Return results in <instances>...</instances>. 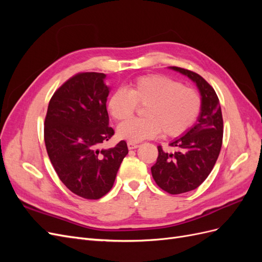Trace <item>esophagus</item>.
Wrapping results in <instances>:
<instances>
[{"label":"esophagus","mask_w":262,"mask_h":262,"mask_svg":"<svg viewBox=\"0 0 262 262\" xmlns=\"http://www.w3.org/2000/svg\"><path fill=\"white\" fill-rule=\"evenodd\" d=\"M128 148L129 149H134V148H137L138 146H139V144H137V143H133V142H128Z\"/></svg>","instance_id":"1"}]
</instances>
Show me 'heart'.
<instances>
[{"instance_id":"b5f03b06","label":"heart","mask_w":262,"mask_h":262,"mask_svg":"<svg viewBox=\"0 0 262 262\" xmlns=\"http://www.w3.org/2000/svg\"><path fill=\"white\" fill-rule=\"evenodd\" d=\"M145 107L144 119L121 123L118 138L129 142L153 139L162 132L165 138H178L192 128L202 109L200 94L192 87L165 75H143L133 80L128 91L118 89L108 98L109 114L117 121H124Z\"/></svg>"}]
</instances>
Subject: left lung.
<instances>
[{
  "label": "left lung",
  "instance_id": "8db88e82",
  "mask_svg": "<svg viewBox=\"0 0 262 262\" xmlns=\"http://www.w3.org/2000/svg\"><path fill=\"white\" fill-rule=\"evenodd\" d=\"M170 69L192 80L202 97L198 122L169 144L176 152L157 146V161L150 168L158 187L170 194H180L199 187L212 171L223 142V117L215 91L201 75L178 67Z\"/></svg>",
  "mask_w": 262,
  "mask_h": 262
}]
</instances>
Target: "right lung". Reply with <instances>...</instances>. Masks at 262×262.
I'll list each match as a JSON object with an SVG mask.
<instances>
[{"label":"right lung","mask_w":262,"mask_h":262,"mask_svg":"<svg viewBox=\"0 0 262 262\" xmlns=\"http://www.w3.org/2000/svg\"><path fill=\"white\" fill-rule=\"evenodd\" d=\"M105 77L97 72L70 77L52 95L45 119V144L55 172L70 191L89 200L110 191L129 152L125 141L99 148L115 134L108 125Z\"/></svg>","instance_id":"right-lung-1"}]
</instances>
